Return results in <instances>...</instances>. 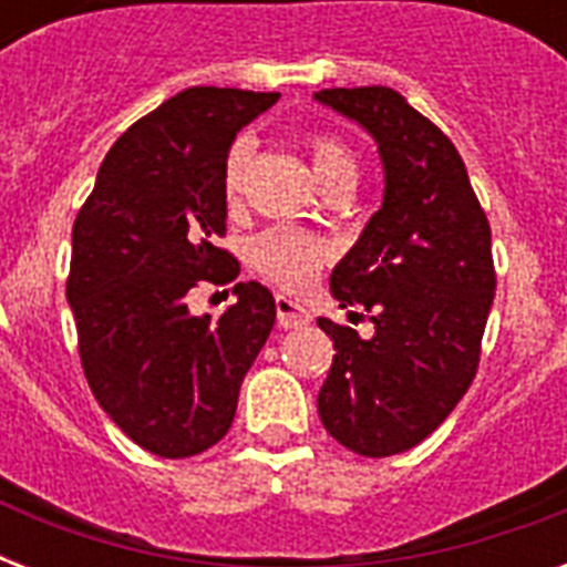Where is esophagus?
I'll return each instance as SVG.
<instances>
[{
  "label": "esophagus",
  "mask_w": 567,
  "mask_h": 567,
  "mask_svg": "<svg viewBox=\"0 0 567 567\" xmlns=\"http://www.w3.org/2000/svg\"><path fill=\"white\" fill-rule=\"evenodd\" d=\"M276 320L279 327L285 329H297V327H309L311 323V311L302 306V302L285 297V293H276Z\"/></svg>",
  "instance_id": "34e87169"
}]
</instances>
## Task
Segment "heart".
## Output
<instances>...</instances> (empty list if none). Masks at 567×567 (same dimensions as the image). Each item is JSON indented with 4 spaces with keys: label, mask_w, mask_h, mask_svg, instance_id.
Masks as SVG:
<instances>
[{
    "label": "heart",
    "mask_w": 567,
    "mask_h": 567,
    "mask_svg": "<svg viewBox=\"0 0 567 567\" xmlns=\"http://www.w3.org/2000/svg\"><path fill=\"white\" fill-rule=\"evenodd\" d=\"M311 167L318 176L320 188L336 185V182H350L355 185L359 179V162H355L353 150L332 135H315L309 137ZM249 164V141H235L223 164V194L226 199H235L244 185V173ZM329 249L327 244L315 235L297 229H267L261 231L252 244H249V261L258 274L274 279L282 288L300 291L318 276V270L327 261Z\"/></svg>",
    "instance_id": "1"
}]
</instances>
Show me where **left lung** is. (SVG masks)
<instances>
[{
  "label": "left lung",
  "mask_w": 567,
  "mask_h": 567,
  "mask_svg": "<svg viewBox=\"0 0 567 567\" xmlns=\"http://www.w3.org/2000/svg\"><path fill=\"white\" fill-rule=\"evenodd\" d=\"M315 100L377 141L385 173L379 212L329 276L341 309L371 315L373 336L318 318L336 341L318 412L347 450L394 456L439 430L474 382L497 285L492 229L456 146L400 93L373 84Z\"/></svg>",
  "instance_id": "1"
}]
</instances>
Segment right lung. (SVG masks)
<instances>
[{
	"instance_id": "1",
	"label": "right lung",
	"mask_w": 567,
	"mask_h": 567,
	"mask_svg": "<svg viewBox=\"0 0 567 567\" xmlns=\"http://www.w3.org/2000/svg\"><path fill=\"white\" fill-rule=\"evenodd\" d=\"M279 93L188 87L128 126L73 223L66 302L93 396L162 458L203 453L229 432L238 391L276 320L274 293L238 282L220 318L188 311L190 288L226 285L223 164L240 128Z\"/></svg>"
}]
</instances>
